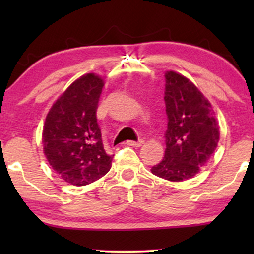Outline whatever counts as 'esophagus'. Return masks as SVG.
Masks as SVG:
<instances>
[{
    "mask_svg": "<svg viewBox=\"0 0 254 254\" xmlns=\"http://www.w3.org/2000/svg\"><path fill=\"white\" fill-rule=\"evenodd\" d=\"M128 145H131V147H141V145L144 144V140H138V141H127Z\"/></svg>",
    "mask_w": 254,
    "mask_h": 254,
    "instance_id": "1",
    "label": "esophagus"
}]
</instances>
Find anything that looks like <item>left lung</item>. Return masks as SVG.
Here are the masks:
<instances>
[{"mask_svg":"<svg viewBox=\"0 0 254 254\" xmlns=\"http://www.w3.org/2000/svg\"><path fill=\"white\" fill-rule=\"evenodd\" d=\"M164 102L165 155L151 172L170 182H183L193 178L209 161L220 140V128L210 103L185 76L166 71Z\"/></svg>","mask_w":254,"mask_h":254,"instance_id":"8db88e82","label":"left lung"}]
</instances>
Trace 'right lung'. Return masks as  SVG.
<instances>
[{
  "instance_id": "1",
  "label": "right lung",
  "mask_w": 254,
  "mask_h": 254,
  "mask_svg": "<svg viewBox=\"0 0 254 254\" xmlns=\"http://www.w3.org/2000/svg\"><path fill=\"white\" fill-rule=\"evenodd\" d=\"M103 86L99 76H82L53 104L45 120V156L54 171L71 185L96 182L112 165L113 155L104 149L96 117Z\"/></svg>"
}]
</instances>
